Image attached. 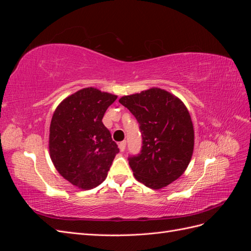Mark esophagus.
Wrapping results in <instances>:
<instances>
[{"instance_id":"obj_1","label":"esophagus","mask_w":251,"mask_h":251,"mask_svg":"<svg viewBox=\"0 0 251 251\" xmlns=\"http://www.w3.org/2000/svg\"><path fill=\"white\" fill-rule=\"evenodd\" d=\"M126 141H121L120 143H119V150H120V151H124L125 150H126Z\"/></svg>"}]
</instances>
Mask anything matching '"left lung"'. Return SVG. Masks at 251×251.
Masks as SVG:
<instances>
[{"label": "left lung", "mask_w": 251, "mask_h": 251, "mask_svg": "<svg viewBox=\"0 0 251 251\" xmlns=\"http://www.w3.org/2000/svg\"><path fill=\"white\" fill-rule=\"evenodd\" d=\"M119 102L137 119L142 150L128 158L135 178L160 189L177 180L191 162L195 144L193 121L180 98L160 88L123 96Z\"/></svg>", "instance_id": "obj_1"}]
</instances>
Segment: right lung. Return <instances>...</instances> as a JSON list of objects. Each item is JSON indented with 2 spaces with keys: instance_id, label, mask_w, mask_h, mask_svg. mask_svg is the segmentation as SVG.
Masks as SVG:
<instances>
[{
  "instance_id": "add662e5",
  "label": "right lung",
  "mask_w": 251,
  "mask_h": 251,
  "mask_svg": "<svg viewBox=\"0 0 251 251\" xmlns=\"http://www.w3.org/2000/svg\"><path fill=\"white\" fill-rule=\"evenodd\" d=\"M117 95L93 87L66 97L50 124L49 153L59 175L80 189H92L104 181L119 151L102 117Z\"/></svg>"
}]
</instances>
